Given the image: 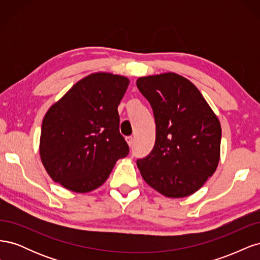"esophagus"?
<instances>
[{
    "mask_svg": "<svg viewBox=\"0 0 260 260\" xmlns=\"http://www.w3.org/2000/svg\"><path fill=\"white\" fill-rule=\"evenodd\" d=\"M125 141H127V143L129 144L130 147L133 145V138L132 137H127L125 138Z\"/></svg>",
    "mask_w": 260,
    "mask_h": 260,
    "instance_id": "34e87169",
    "label": "esophagus"
}]
</instances>
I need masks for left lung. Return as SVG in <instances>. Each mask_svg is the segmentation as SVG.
I'll use <instances>...</instances> for the list:
<instances>
[{
	"label": "left lung",
	"instance_id": "1",
	"mask_svg": "<svg viewBox=\"0 0 260 260\" xmlns=\"http://www.w3.org/2000/svg\"><path fill=\"white\" fill-rule=\"evenodd\" d=\"M137 86L152 106L155 145L137 165L145 182L167 198H185L214 175L221 127L199 89L182 76L141 77Z\"/></svg>",
	"mask_w": 260,
	"mask_h": 260
}]
</instances>
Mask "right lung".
Here are the masks:
<instances>
[{
	"mask_svg": "<svg viewBox=\"0 0 260 260\" xmlns=\"http://www.w3.org/2000/svg\"><path fill=\"white\" fill-rule=\"evenodd\" d=\"M128 84L122 76L92 74L45 114L40 156L55 182L78 193L93 191L129 154L117 109Z\"/></svg>",
	"mask_w": 260,
	"mask_h": 260,
	"instance_id": "obj_1",
	"label": "right lung"
}]
</instances>
